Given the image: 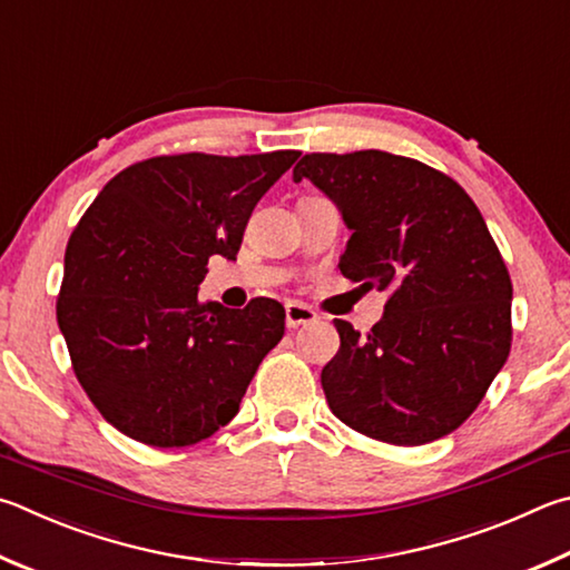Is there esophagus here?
<instances>
[{
  "label": "esophagus",
  "mask_w": 570,
  "mask_h": 570,
  "mask_svg": "<svg viewBox=\"0 0 570 570\" xmlns=\"http://www.w3.org/2000/svg\"><path fill=\"white\" fill-rule=\"evenodd\" d=\"M316 312L314 308H308L304 304H296V302H288L286 304V326L288 328H298V326H306L316 321Z\"/></svg>",
  "instance_id": "esophagus-1"
}]
</instances>
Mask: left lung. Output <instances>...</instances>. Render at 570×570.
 Segmentation results:
<instances>
[{"mask_svg": "<svg viewBox=\"0 0 570 570\" xmlns=\"http://www.w3.org/2000/svg\"><path fill=\"white\" fill-rule=\"evenodd\" d=\"M308 179L351 229L338 268L389 294L366 336L336 318L321 371L328 409L368 439L421 446L456 431L511 351V276L479 206L446 174L366 149L306 154Z\"/></svg>", "mask_w": 570, "mask_h": 570, "instance_id": "1", "label": "left lung"}]
</instances>
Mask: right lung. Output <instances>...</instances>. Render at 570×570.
<instances>
[{
    "label": "right lung",
    "mask_w": 570,
    "mask_h": 570,
    "mask_svg": "<svg viewBox=\"0 0 570 570\" xmlns=\"http://www.w3.org/2000/svg\"><path fill=\"white\" fill-rule=\"evenodd\" d=\"M298 151L174 154L119 171L65 254L57 321L81 389L114 429L157 449L191 446L239 413L284 306L199 302L209 256L236 258L256 202Z\"/></svg>",
    "instance_id": "obj_1"
}]
</instances>
